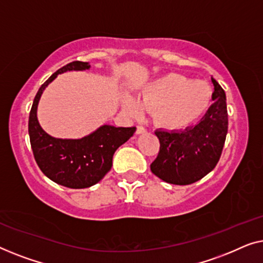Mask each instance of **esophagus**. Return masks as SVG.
Instances as JSON below:
<instances>
[{
  "mask_svg": "<svg viewBox=\"0 0 263 263\" xmlns=\"http://www.w3.org/2000/svg\"><path fill=\"white\" fill-rule=\"evenodd\" d=\"M146 132V128L143 127V126H137V130L136 133L137 135H142V133H145Z\"/></svg>",
  "mask_w": 263,
  "mask_h": 263,
  "instance_id": "obj_1",
  "label": "esophagus"
}]
</instances>
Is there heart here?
I'll return each instance as SVG.
<instances>
[{
	"label": "heart",
	"mask_w": 263,
	"mask_h": 263,
	"mask_svg": "<svg viewBox=\"0 0 263 263\" xmlns=\"http://www.w3.org/2000/svg\"><path fill=\"white\" fill-rule=\"evenodd\" d=\"M138 98L139 102L130 95L123 96V106L128 113L137 116L140 106L146 110L156 109L155 121L158 126L183 130L205 116L212 103L213 90L204 81L170 72L146 83Z\"/></svg>",
	"instance_id": "heart-1"
}]
</instances>
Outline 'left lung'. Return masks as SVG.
<instances>
[{"instance_id": "1", "label": "left lung", "mask_w": 263, "mask_h": 263, "mask_svg": "<svg viewBox=\"0 0 263 263\" xmlns=\"http://www.w3.org/2000/svg\"><path fill=\"white\" fill-rule=\"evenodd\" d=\"M213 103L200 123L184 130H156L160 153L151 172L172 184H191L212 172L219 161L228 133L227 96L216 80Z\"/></svg>"}]
</instances>
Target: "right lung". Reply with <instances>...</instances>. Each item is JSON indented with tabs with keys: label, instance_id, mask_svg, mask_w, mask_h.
Listing matches in <instances>:
<instances>
[{
	"label": "right lung",
	"instance_id": "obj_1",
	"mask_svg": "<svg viewBox=\"0 0 263 263\" xmlns=\"http://www.w3.org/2000/svg\"><path fill=\"white\" fill-rule=\"evenodd\" d=\"M90 68L88 62L75 61L58 69L39 88L28 119V135L35 162L40 170L61 186L81 190L98 183L112 168L116 150L136 132V127L102 125L80 139L54 138L40 126L36 109L45 88L59 73L83 71Z\"/></svg>",
	"mask_w": 263,
	"mask_h": 263
}]
</instances>
